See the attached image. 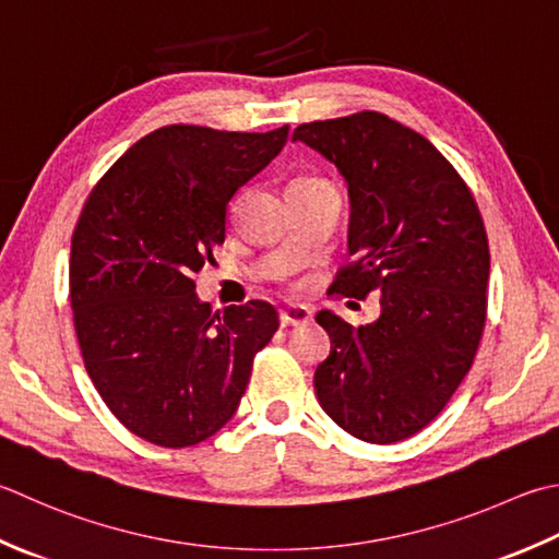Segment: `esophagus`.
<instances>
[{
	"label": "esophagus",
	"instance_id": "1",
	"mask_svg": "<svg viewBox=\"0 0 559 559\" xmlns=\"http://www.w3.org/2000/svg\"><path fill=\"white\" fill-rule=\"evenodd\" d=\"M278 320H281L283 330H288V326H298V324L310 322L312 312L308 308H286V310H281Z\"/></svg>",
	"mask_w": 559,
	"mask_h": 559
}]
</instances>
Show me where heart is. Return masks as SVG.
<instances>
[{
  "label": "heart",
  "instance_id": "b5f03b06",
  "mask_svg": "<svg viewBox=\"0 0 559 559\" xmlns=\"http://www.w3.org/2000/svg\"><path fill=\"white\" fill-rule=\"evenodd\" d=\"M300 181H314V179H300ZM295 183H298V181H295Z\"/></svg>",
  "mask_w": 559,
  "mask_h": 559
}]
</instances>
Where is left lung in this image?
Wrapping results in <instances>:
<instances>
[{"mask_svg":"<svg viewBox=\"0 0 559 559\" xmlns=\"http://www.w3.org/2000/svg\"><path fill=\"white\" fill-rule=\"evenodd\" d=\"M293 140L344 174L352 195L348 261L332 293L380 295L358 326L332 312L314 370L322 409L356 439L397 443L429 426L473 366L487 320L489 242L461 174L417 130L378 111L312 120Z\"/></svg>","mask_w":559,"mask_h":559,"instance_id":"8db88e82","label":"left lung"}]
</instances>
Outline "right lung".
Masks as SVG:
<instances>
[{
    "mask_svg": "<svg viewBox=\"0 0 559 559\" xmlns=\"http://www.w3.org/2000/svg\"><path fill=\"white\" fill-rule=\"evenodd\" d=\"M286 140L288 126H164L140 138L82 207L70 251L74 334L96 392L140 439L186 448L221 431L278 330L264 300L213 312L193 273L225 242L239 186Z\"/></svg>",
    "mask_w": 559,
    "mask_h": 559,
    "instance_id": "right-lung-1",
    "label": "right lung"
}]
</instances>
